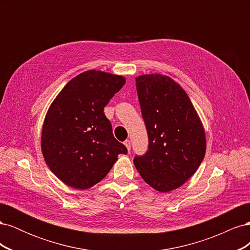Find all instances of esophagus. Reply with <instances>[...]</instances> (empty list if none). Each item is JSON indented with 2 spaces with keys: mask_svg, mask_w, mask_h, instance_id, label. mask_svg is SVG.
<instances>
[{
  "mask_svg": "<svg viewBox=\"0 0 250 250\" xmlns=\"http://www.w3.org/2000/svg\"><path fill=\"white\" fill-rule=\"evenodd\" d=\"M124 145L126 146V148H127L128 151H130V147H131V146H130V141H129V140H126V141L124 142Z\"/></svg>",
  "mask_w": 250,
  "mask_h": 250,
  "instance_id": "34e87169",
  "label": "esophagus"
}]
</instances>
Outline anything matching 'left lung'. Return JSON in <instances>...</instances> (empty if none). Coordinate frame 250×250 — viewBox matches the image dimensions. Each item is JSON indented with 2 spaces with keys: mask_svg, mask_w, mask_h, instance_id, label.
Wrapping results in <instances>:
<instances>
[{
  "mask_svg": "<svg viewBox=\"0 0 250 250\" xmlns=\"http://www.w3.org/2000/svg\"><path fill=\"white\" fill-rule=\"evenodd\" d=\"M148 133V150L133 163L142 178L158 192L183 186L197 171L207 149L206 133L190 98L162 74L135 79Z\"/></svg>",
  "mask_w": 250,
  "mask_h": 250,
  "instance_id": "obj_1",
  "label": "left lung"
}]
</instances>
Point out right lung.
<instances>
[{"label":"right lung","instance_id":"right-lung-1","mask_svg":"<svg viewBox=\"0 0 250 250\" xmlns=\"http://www.w3.org/2000/svg\"><path fill=\"white\" fill-rule=\"evenodd\" d=\"M125 78L101 71L79 74L66 83L44 118L42 151L50 170L79 190L101 181L127 148L112 134L104 107Z\"/></svg>","mask_w":250,"mask_h":250}]
</instances>
